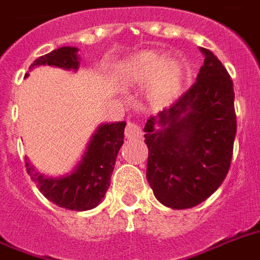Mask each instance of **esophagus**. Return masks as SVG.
<instances>
[{"label":"esophagus","mask_w":260,"mask_h":260,"mask_svg":"<svg viewBox=\"0 0 260 260\" xmlns=\"http://www.w3.org/2000/svg\"><path fill=\"white\" fill-rule=\"evenodd\" d=\"M125 136L128 140H135V139H139L142 136V129L138 124L135 122H128L125 128Z\"/></svg>","instance_id":"34e87169"}]
</instances>
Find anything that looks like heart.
I'll return each mask as SVG.
<instances>
[{
    "instance_id": "b5f03b06",
    "label": "heart",
    "mask_w": 260,
    "mask_h": 260,
    "mask_svg": "<svg viewBox=\"0 0 260 260\" xmlns=\"http://www.w3.org/2000/svg\"><path fill=\"white\" fill-rule=\"evenodd\" d=\"M118 81L126 89L144 85V100L154 109H163L181 94L186 78V62L181 55L143 50L131 55L117 69Z\"/></svg>"
}]
</instances>
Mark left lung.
I'll use <instances>...</instances> for the list:
<instances>
[{
    "label": "left lung",
    "mask_w": 260,
    "mask_h": 260,
    "mask_svg": "<svg viewBox=\"0 0 260 260\" xmlns=\"http://www.w3.org/2000/svg\"><path fill=\"white\" fill-rule=\"evenodd\" d=\"M197 81L175 104L147 120V179L155 197L173 209L201 204L230 170L235 135L234 83L213 52Z\"/></svg>",
    "instance_id": "left-lung-1"
}]
</instances>
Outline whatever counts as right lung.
<instances>
[{"instance_id":"obj_1","label":"right lung","mask_w":260,"mask_h":260,"mask_svg":"<svg viewBox=\"0 0 260 260\" xmlns=\"http://www.w3.org/2000/svg\"><path fill=\"white\" fill-rule=\"evenodd\" d=\"M77 47H60L40 56L29 66V71L39 66L59 67L77 71L79 56ZM25 74V78L28 77ZM125 121L101 124L94 131L82 158L70 173L60 177L40 174L25 156V167L32 181L43 196L60 208L69 210H90L102 201L110 185L114 163L122 143Z\"/></svg>"}]
</instances>
